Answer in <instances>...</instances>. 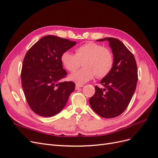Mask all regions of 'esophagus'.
<instances>
[{"mask_svg":"<svg viewBox=\"0 0 158 158\" xmlns=\"http://www.w3.org/2000/svg\"><path fill=\"white\" fill-rule=\"evenodd\" d=\"M82 87H83V84H76V89H78L79 88H82Z\"/></svg>","mask_w":158,"mask_h":158,"instance_id":"1","label":"esophagus"}]
</instances>
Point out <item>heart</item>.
Listing matches in <instances>:
<instances>
[{
  "label": "heart",
  "mask_w": 158,
  "mask_h": 158,
  "mask_svg": "<svg viewBox=\"0 0 158 158\" xmlns=\"http://www.w3.org/2000/svg\"><path fill=\"white\" fill-rule=\"evenodd\" d=\"M64 67L70 73L77 70L82 62L84 68L69 76L70 80L82 84L94 78H103L111 72L114 64L111 51L94 42H87L75 49V55L65 51L60 56Z\"/></svg>",
  "instance_id": "obj_1"
}]
</instances>
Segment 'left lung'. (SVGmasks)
Masks as SVG:
<instances>
[{"label": "left lung", "instance_id": "left-lung-1", "mask_svg": "<svg viewBox=\"0 0 158 158\" xmlns=\"http://www.w3.org/2000/svg\"><path fill=\"white\" fill-rule=\"evenodd\" d=\"M106 40L112 49L113 67L100 82L105 88L95 85L89 103L100 117L111 118L120 115L128 107L136 89L138 71L135 56L121 41L106 37L97 41Z\"/></svg>", "mask_w": 158, "mask_h": 158}]
</instances>
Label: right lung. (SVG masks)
<instances>
[{
    "instance_id": "obj_1",
    "label": "right lung",
    "mask_w": 158,
    "mask_h": 158,
    "mask_svg": "<svg viewBox=\"0 0 158 158\" xmlns=\"http://www.w3.org/2000/svg\"><path fill=\"white\" fill-rule=\"evenodd\" d=\"M76 44L47 35L26 52L21 72L22 85L27 102L35 113L49 117L58 114L66 106L75 84L60 81L67 75L60 56Z\"/></svg>"
}]
</instances>
